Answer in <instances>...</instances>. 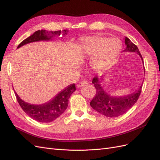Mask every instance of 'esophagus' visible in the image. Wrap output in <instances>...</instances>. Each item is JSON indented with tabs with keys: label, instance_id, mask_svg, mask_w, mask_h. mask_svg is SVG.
<instances>
[{
	"label": "esophagus",
	"instance_id": "esophagus-1",
	"mask_svg": "<svg viewBox=\"0 0 160 160\" xmlns=\"http://www.w3.org/2000/svg\"><path fill=\"white\" fill-rule=\"evenodd\" d=\"M87 84H88V82H87L86 81H82L81 82H79V83L77 85V87L78 88H81L82 86H84V85H86Z\"/></svg>",
	"mask_w": 160,
	"mask_h": 160
}]
</instances>
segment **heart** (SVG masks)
I'll use <instances>...</instances> for the list:
<instances>
[{"instance_id":"1","label":"heart","mask_w":160,"mask_h":160,"mask_svg":"<svg viewBox=\"0 0 160 160\" xmlns=\"http://www.w3.org/2000/svg\"><path fill=\"white\" fill-rule=\"evenodd\" d=\"M81 55L91 57L92 69L102 72L113 65L122 49V43L118 38H109L103 35L86 37L79 42Z\"/></svg>"}]
</instances>
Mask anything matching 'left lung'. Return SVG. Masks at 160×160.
<instances>
[{
  "mask_svg": "<svg viewBox=\"0 0 160 160\" xmlns=\"http://www.w3.org/2000/svg\"><path fill=\"white\" fill-rule=\"evenodd\" d=\"M125 44L126 47L123 52H137L141 57L143 63V58L138 47L128 37L125 38ZM92 83H93L96 89V94L90 102L91 107L100 114L108 118H116L126 113L137 102L142 88V84L135 92L132 93L127 95L115 97L110 95L107 91H105L101 86L100 79L98 77H94Z\"/></svg>",
  "mask_w": 160,
  "mask_h": 160,
  "instance_id": "8db88e82",
  "label": "left lung"
}]
</instances>
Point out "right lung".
Instances as JSON below:
<instances>
[{
  "label": "right lung",
  "mask_w": 160,
  "mask_h": 160,
  "mask_svg": "<svg viewBox=\"0 0 160 160\" xmlns=\"http://www.w3.org/2000/svg\"><path fill=\"white\" fill-rule=\"evenodd\" d=\"M68 32V30H63L62 31L38 30L22 41L17 47V49L30 42L41 41H50L55 36L59 37L61 35L65 36ZM75 90V84H71L60 91L51 101L41 105L28 103L22 100L15 91H14V93L21 108L29 117L38 122L49 123L55 120L64 113L68 106L70 96Z\"/></svg>",
  "instance_id": "add662e5"
}]
</instances>
